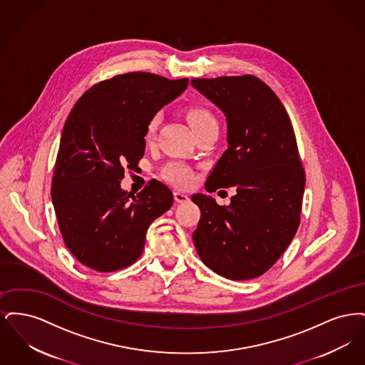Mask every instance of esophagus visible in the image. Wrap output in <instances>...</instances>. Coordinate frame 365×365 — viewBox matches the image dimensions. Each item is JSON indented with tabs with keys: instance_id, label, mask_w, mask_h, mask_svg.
Instances as JSON below:
<instances>
[{
	"instance_id": "1",
	"label": "esophagus",
	"mask_w": 365,
	"mask_h": 365,
	"mask_svg": "<svg viewBox=\"0 0 365 365\" xmlns=\"http://www.w3.org/2000/svg\"><path fill=\"white\" fill-rule=\"evenodd\" d=\"M175 201L176 202H180V204H183V202H187L189 201V195L186 194V192H182V191H175Z\"/></svg>"
}]
</instances>
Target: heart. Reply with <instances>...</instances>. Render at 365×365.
I'll return each instance as SVG.
<instances>
[{"label": "heart", "mask_w": 365, "mask_h": 365, "mask_svg": "<svg viewBox=\"0 0 365 365\" xmlns=\"http://www.w3.org/2000/svg\"><path fill=\"white\" fill-rule=\"evenodd\" d=\"M186 118H187V122L190 124L191 128L194 130L195 134L198 131H201V130L208 128V127L217 125V120L213 116V113L208 110L207 108H204V106H191L190 109L186 112ZM158 122H160V116L156 115L148 123L146 134H145L146 140H152V139L155 138ZM164 174H165V178L170 182H173L176 186H180V187L189 186L191 182H192V178H194L190 168L186 167L185 164H182V163H171V164H168L165 171H164Z\"/></svg>", "instance_id": "obj_1"}]
</instances>
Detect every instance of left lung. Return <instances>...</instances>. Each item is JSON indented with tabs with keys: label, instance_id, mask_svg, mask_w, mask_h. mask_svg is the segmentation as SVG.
<instances>
[{
	"label": "left lung",
	"instance_id": "1",
	"mask_svg": "<svg viewBox=\"0 0 365 365\" xmlns=\"http://www.w3.org/2000/svg\"><path fill=\"white\" fill-rule=\"evenodd\" d=\"M226 115L228 149L205 189H237L228 207L192 194L201 210L192 241L202 262L231 280L259 278L283 255L301 222L305 171L290 118L253 75L192 79Z\"/></svg>",
	"mask_w": 365,
	"mask_h": 365
}]
</instances>
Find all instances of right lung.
Listing matches in <instances>:
<instances>
[{
	"instance_id": "obj_1",
	"label": "right lung",
	"mask_w": 365,
	"mask_h": 365,
	"mask_svg": "<svg viewBox=\"0 0 365 365\" xmlns=\"http://www.w3.org/2000/svg\"><path fill=\"white\" fill-rule=\"evenodd\" d=\"M189 79L127 72L90 87L71 110L54 164L52 201L72 256L97 272L138 260L150 223L171 208L173 191L156 179L137 197L120 189L124 170L145 152L149 120L186 90Z\"/></svg>"
}]
</instances>
